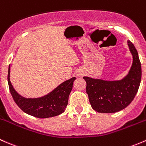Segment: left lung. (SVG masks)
<instances>
[{
    "label": "left lung",
    "mask_w": 146,
    "mask_h": 146,
    "mask_svg": "<svg viewBox=\"0 0 146 146\" xmlns=\"http://www.w3.org/2000/svg\"><path fill=\"white\" fill-rule=\"evenodd\" d=\"M133 63L127 76L120 81L108 82L84 76L86 93L91 107L102 113H114L124 109L137 94L141 79V66L138 52L128 40Z\"/></svg>",
    "instance_id": "left-lung-1"
}]
</instances>
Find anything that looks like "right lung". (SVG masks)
I'll list each match as a JSON object with an SVG mask.
<instances>
[{
  "label": "right lung",
  "instance_id": "right-lung-1",
  "mask_svg": "<svg viewBox=\"0 0 146 146\" xmlns=\"http://www.w3.org/2000/svg\"><path fill=\"white\" fill-rule=\"evenodd\" d=\"M9 66L7 82L9 89L13 100L23 112L38 118H48L62 114L68 104V98L72 89L73 82L76 79L72 77L58 86L52 92L38 98H25L17 94L10 81Z\"/></svg>",
  "mask_w": 146,
  "mask_h": 146
}]
</instances>
